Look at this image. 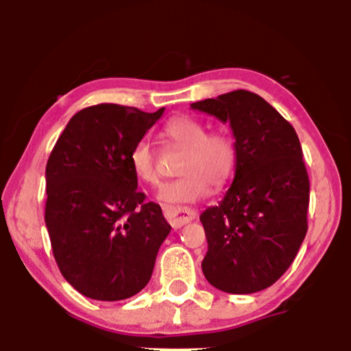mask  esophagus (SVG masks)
Listing matches in <instances>:
<instances>
[{"label": "esophagus", "mask_w": 351, "mask_h": 351, "mask_svg": "<svg viewBox=\"0 0 351 351\" xmlns=\"http://www.w3.org/2000/svg\"><path fill=\"white\" fill-rule=\"evenodd\" d=\"M163 213H165V217L168 219V223H170L173 228L184 226V224L196 217V211H193V209L189 208H181V206H165Z\"/></svg>", "instance_id": "34e87169"}]
</instances>
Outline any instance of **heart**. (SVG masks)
<instances>
[{"label": "heart", "mask_w": 351, "mask_h": 351, "mask_svg": "<svg viewBox=\"0 0 351 351\" xmlns=\"http://www.w3.org/2000/svg\"><path fill=\"white\" fill-rule=\"evenodd\" d=\"M165 136L184 150L180 178L160 189L158 198L170 204L195 203L209 195L211 186L221 189L232 178L237 165L234 138L224 130L208 132V127L191 117H176L165 127ZM132 171L145 184L156 186L160 171L155 150L147 140H138L130 153Z\"/></svg>", "instance_id": "1"}]
</instances>
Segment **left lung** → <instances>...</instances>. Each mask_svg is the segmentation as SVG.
<instances>
[{
  "instance_id": "8db88e82",
  "label": "left lung",
  "mask_w": 351,
  "mask_h": 351,
  "mask_svg": "<svg viewBox=\"0 0 351 351\" xmlns=\"http://www.w3.org/2000/svg\"><path fill=\"white\" fill-rule=\"evenodd\" d=\"M191 108L229 122L237 147L232 184L199 216L208 239L201 269L223 292L264 291L291 267L307 234L310 183L299 136L271 104L243 88Z\"/></svg>"
}]
</instances>
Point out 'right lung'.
<instances>
[{
	"label": "right lung",
	"mask_w": 351,
	"mask_h": 351,
	"mask_svg": "<svg viewBox=\"0 0 351 351\" xmlns=\"http://www.w3.org/2000/svg\"><path fill=\"white\" fill-rule=\"evenodd\" d=\"M99 104L77 112L46 165V219L59 271L75 291L115 302L150 280L171 226L145 201L128 163L132 147L163 115Z\"/></svg>",
	"instance_id": "obj_1"
}]
</instances>
